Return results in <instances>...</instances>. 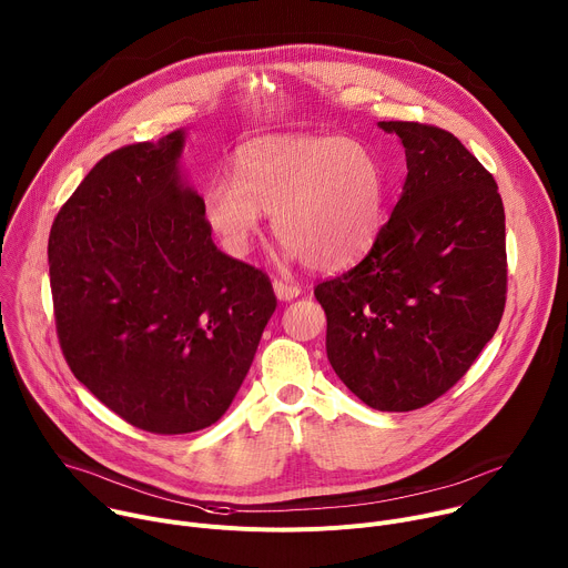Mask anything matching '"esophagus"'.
<instances>
[{
    "mask_svg": "<svg viewBox=\"0 0 568 568\" xmlns=\"http://www.w3.org/2000/svg\"><path fill=\"white\" fill-rule=\"evenodd\" d=\"M274 294L278 296V301H292L301 294V287L296 283H290V281H281V278H274Z\"/></svg>",
    "mask_w": 568,
    "mask_h": 568,
    "instance_id": "34e87169",
    "label": "esophagus"
}]
</instances>
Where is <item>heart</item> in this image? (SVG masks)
Instances as JSON below:
<instances>
[{
	"mask_svg": "<svg viewBox=\"0 0 568 568\" xmlns=\"http://www.w3.org/2000/svg\"><path fill=\"white\" fill-rule=\"evenodd\" d=\"M235 180L217 178L202 193V217L231 256H247L263 213L290 258L335 272L375 242L386 204L377 154L355 139L281 134L242 145Z\"/></svg>",
	"mask_w": 568,
	"mask_h": 568,
	"instance_id": "heart-1",
	"label": "heart"
}]
</instances>
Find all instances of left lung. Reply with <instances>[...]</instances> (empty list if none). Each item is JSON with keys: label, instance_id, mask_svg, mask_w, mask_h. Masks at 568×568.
<instances>
[{"label": "left lung", "instance_id": "8db88e82", "mask_svg": "<svg viewBox=\"0 0 568 568\" xmlns=\"http://www.w3.org/2000/svg\"><path fill=\"white\" fill-rule=\"evenodd\" d=\"M407 156L402 195L371 252L314 287L339 379L377 412L449 390L506 305V213L495 178L447 130L379 121Z\"/></svg>", "mask_w": 568, "mask_h": 568}]
</instances>
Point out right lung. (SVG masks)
I'll list each match as a JSON object with an SVG mask.
<instances>
[{
	"instance_id": "obj_1",
	"label": "right lung",
	"mask_w": 568,
	"mask_h": 568,
	"mask_svg": "<svg viewBox=\"0 0 568 568\" xmlns=\"http://www.w3.org/2000/svg\"><path fill=\"white\" fill-rule=\"evenodd\" d=\"M186 132L103 156L58 211L49 276L62 355L125 423H217L276 310L270 278L222 254L182 173Z\"/></svg>"
}]
</instances>
